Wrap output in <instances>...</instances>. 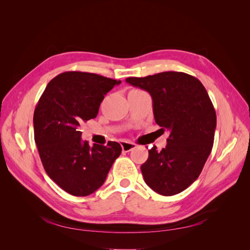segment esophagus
Returning a JSON list of instances; mask_svg holds the SVG:
<instances>
[{
	"mask_svg": "<svg viewBox=\"0 0 250 250\" xmlns=\"http://www.w3.org/2000/svg\"><path fill=\"white\" fill-rule=\"evenodd\" d=\"M121 146H122V150L124 151V152H129V151L133 150L134 148H137V145L133 143H130V142H122L121 143Z\"/></svg>",
	"mask_w": 250,
	"mask_h": 250,
	"instance_id": "34e87169",
	"label": "esophagus"
}]
</instances>
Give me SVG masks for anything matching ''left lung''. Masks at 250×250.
<instances>
[{"label": "left lung", "mask_w": 250, "mask_h": 250, "mask_svg": "<svg viewBox=\"0 0 250 250\" xmlns=\"http://www.w3.org/2000/svg\"><path fill=\"white\" fill-rule=\"evenodd\" d=\"M126 82L150 94L156 124L170 132L166 148L149 150L141 166L144 180L164 196L183 192L198 178L213 148L217 119L207 89L181 72L129 77Z\"/></svg>", "instance_id": "8db88e82"}]
</instances>
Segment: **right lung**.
Listing matches in <instances>:
<instances>
[{
  "label": "right lung",
  "instance_id": "right-lung-1",
  "mask_svg": "<svg viewBox=\"0 0 250 250\" xmlns=\"http://www.w3.org/2000/svg\"><path fill=\"white\" fill-rule=\"evenodd\" d=\"M121 81L85 72H65L53 78L37 103L34 140L44 170L74 196H87L106 179L121 145L108 142L93 147L81 139L80 125L97 117L100 104Z\"/></svg>",
  "mask_w": 250,
  "mask_h": 250
}]
</instances>
